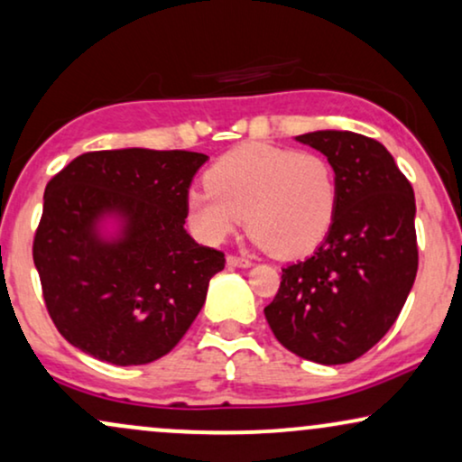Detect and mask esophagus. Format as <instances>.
Listing matches in <instances>:
<instances>
[{
  "label": "esophagus",
  "instance_id": "obj_1",
  "mask_svg": "<svg viewBox=\"0 0 462 462\" xmlns=\"http://www.w3.org/2000/svg\"><path fill=\"white\" fill-rule=\"evenodd\" d=\"M227 264L230 266H238V268H249L254 262H251V258H243V255H227Z\"/></svg>",
  "mask_w": 462,
  "mask_h": 462
}]
</instances>
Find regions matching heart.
<instances>
[{"label":"heart","mask_w":462,"mask_h":462,"mask_svg":"<svg viewBox=\"0 0 462 462\" xmlns=\"http://www.w3.org/2000/svg\"><path fill=\"white\" fill-rule=\"evenodd\" d=\"M338 180L328 157L268 143L227 151L207 171V185L188 191V217L217 243L243 219L255 241L279 258L318 247L337 215Z\"/></svg>","instance_id":"b5f03b06"}]
</instances>
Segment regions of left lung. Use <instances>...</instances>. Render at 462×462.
Instances as JSON below:
<instances>
[{
  "label": "left lung",
  "mask_w": 462,
  "mask_h": 462,
  "mask_svg": "<svg viewBox=\"0 0 462 462\" xmlns=\"http://www.w3.org/2000/svg\"><path fill=\"white\" fill-rule=\"evenodd\" d=\"M296 140L335 166L337 215L313 255L283 268L264 315L291 354L346 365L386 335L410 296L418 273L416 198L377 140L338 130Z\"/></svg>",
  "instance_id": "1"
}]
</instances>
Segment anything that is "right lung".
<instances>
[{
	"instance_id": "obj_1",
	"label": "right lung",
	"mask_w": 462,
	"mask_h": 462,
	"mask_svg": "<svg viewBox=\"0 0 462 462\" xmlns=\"http://www.w3.org/2000/svg\"><path fill=\"white\" fill-rule=\"evenodd\" d=\"M207 160L191 151H91L49 180L33 264L52 324L80 352L147 365L200 313L208 282L226 266L221 251L185 230L189 185Z\"/></svg>"
}]
</instances>
